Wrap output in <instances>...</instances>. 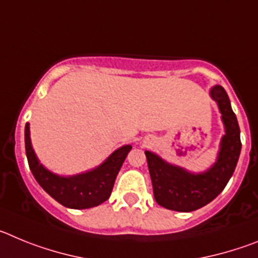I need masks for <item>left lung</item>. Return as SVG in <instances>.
Returning a JSON list of instances; mask_svg holds the SVG:
<instances>
[{
    "instance_id": "left-lung-1",
    "label": "left lung",
    "mask_w": 258,
    "mask_h": 258,
    "mask_svg": "<svg viewBox=\"0 0 258 258\" xmlns=\"http://www.w3.org/2000/svg\"><path fill=\"white\" fill-rule=\"evenodd\" d=\"M211 95L218 103L226 127L218 160L212 169L203 174H191L164 163L152 152L145 151L155 200L159 206L170 211L192 212L207 206L222 192L235 170L241 149L238 120L222 86H214Z\"/></svg>"
}]
</instances>
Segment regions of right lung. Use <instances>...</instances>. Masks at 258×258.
Here are the masks:
<instances>
[{
	"mask_svg": "<svg viewBox=\"0 0 258 258\" xmlns=\"http://www.w3.org/2000/svg\"><path fill=\"white\" fill-rule=\"evenodd\" d=\"M26 154L32 174L52 199L72 209H86L106 202L112 192L116 175L124 163L132 146H122L98 166L97 169L75 177H59L46 170L38 163L29 140V125L24 132Z\"/></svg>",
	"mask_w": 258,
	"mask_h": 258,
	"instance_id": "add662e5",
	"label": "right lung"
}]
</instances>
